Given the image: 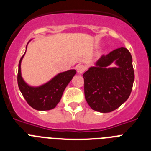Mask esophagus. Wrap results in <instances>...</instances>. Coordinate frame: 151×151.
I'll use <instances>...</instances> for the list:
<instances>
[{"label": "esophagus", "instance_id": "1", "mask_svg": "<svg viewBox=\"0 0 151 151\" xmlns=\"http://www.w3.org/2000/svg\"><path fill=\"white\" fill-rule=\"evenodd\" d=\"M76 69H77V72H78V73L82 74V73H83L86 70V66H85V65H82V64H79V65L77 66Z\"/></svg>", "mask_w": 151, "mask_h": 151}]
</instances>
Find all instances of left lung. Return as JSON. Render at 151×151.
Masks as SVG:
<instances>
[{
	"label": "left lung",
	"mask_w": 151,
	"mask_h": 151,
	"mask_svg": "<svg viewBox=\"0 0 151 151\" xmlns=\"http://www.w3.org/2000/svg\"><path fill=\"white\" fill-rule=\"evenodd\" d=\"M115 61L117 68L107 66ZM85 100L91 109L109 113L121 106L130 96L134 79L132 57L125 47L103 55L83 74Z\"/></svg>",
	"instance_id": "8db88e82"
}]
</instances>
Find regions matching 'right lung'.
Segmentation results:
<instances>
[{
  "label": "right lung",
  "mask_w": 151,
  "mask_h": 151,
  "mask_svg": "<svg viewBox=\"0 0 151 151\" xmlns=\"http://www.w3.org/2000/svg\"><path fill=\"white\" fill-rule=\"evenodd\" d=\"M24 54L19 63L17 75L18 86L22 96L29 105L35 110H50L54 109L60 101L64 90L76 75V71L71 69L59 73L45 85L39 87H31L24 82L21 76V61Z\"/></svg>",
  "instance_id": "obj_1"
}]
</instances>
